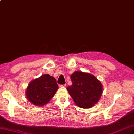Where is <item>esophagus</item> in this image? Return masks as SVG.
Segmentation results:
<instances>
[{
  "instance_id": "esophagus-1",
  "label": "esophagus",
  "mask_w": 134,
  "mask_h": 134,
  "mask_svg": "<svg viewBox=\"0 0 134 134\" xmlns=\"http://www.w3.org/2000/svg\"><path fill=\"white\" fill-rule=\"evenodd\" d=\"M66 87V84L64 85H59V87Z\"/></svg>"
}]
</instances>
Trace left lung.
Returning a JSON list of instances; mask_svg holds the SVG:
<instances>
[{
	"mask_svg": "<svg viewBox=\"0 0 134 134\" xmlns=\"http://www.w3.org/2000/svg\"><path fill=\"white\" fill-rule=\"evenodd\" d=\"M72 85L67 88L76 105L83 109L91 108L98 102L103 86L100 80L88 72L76 71L71 75Z\"/></svg>",
	"mask_w": 134,
	"mask_h": 134,
	"instance_id": "obj_1",
	"label": "left lung"
}]
</instances>
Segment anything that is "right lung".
Masks as SVG:
<instances>
[{
	"label": "right lung",
	"mask_w": 134,
	"mask_h": 134,
	"mask_svg": "<svg viewBox=\"0 0 134 134\" xmlns=\"http://www.w3.org/2000/svg\"><path fill=\"white\" fill-rule=\"evenodd\" d=\"M58 88L55 79L49 74H44L30 82L25 94L32 104L42 106L49 102Z\"/></svg>",
	"instance_id": "right-lung-1"
}]
</instances>
